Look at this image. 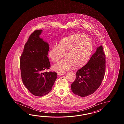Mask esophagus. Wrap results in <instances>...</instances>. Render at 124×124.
<instances>
[{"mask_svg":"<svg viewBox=\"0 0 124 124\" xmlns=\"http://www.w3.org/2000/svg\"><path fill=\"white\" fill-rule=\"evenodd\" d=\"M64 74H58V75H60V76H62Z\"/></svg>","mask_w":124,"mask_h":124,"instance_id":"34e87169","label":"esophagus"}]
</instances>
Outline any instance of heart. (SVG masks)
I'll return each mask as SVG.
<instances>
[{"instance_id":"obj_1","label":"heart","mask_w":124,"mask_h":124,"mask_svg":"<svg viewBox=\"0 0 124 124\" xmlns=\"http://www.w3.org/2000/svg\"><path fill=\"white\" fill-rule=\"evenodd\" d=\"M93 46L92 40L86 35L78 34L63 38L57 46L51 48L48 53L52 62L58 61L63 55L65 57L53 66V70L63 74L73 66L76 68L82 67L89 60Z\"/></svg>"}]
</instances>
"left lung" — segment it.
I'll use <instances>...</instances> for the list:
<instances>
[{
    "mask_svg": "<svg viewBox=\"0 0 124 124\" xmlns=\"http://www.w3.org/2000/svg\"><path fill=\"white\" fill-rule=\"evenodd\" d=\"M105 72V56L101 46L87 64L77 72L71 85L72 92L82 97L93 94L100 86Z\"/></svg>",
    "mask_w": 124,
    "mask_h": 124,
    "instance_id": "8db88e82",
    "label": "left lung"
}]
</instances>
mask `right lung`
<instances>
[{"label":"right lung","instance_id":"1","mask_svg":"<svg viewBox=\"0 0 124 124\" xmlns=\"http://www.w3.org/2000/svg\"><path fill=\"white\" fill-rule=\"evenodd\" d=\"M42 32V30H38L31 34L25 44L20 60L23 84L32 94L39 97L50 92L57 78L55 72H45L50 66L47 57L49 46L40 38Z\"/></svg>","mask_w":124,"mask_h":124}]
</instances>
